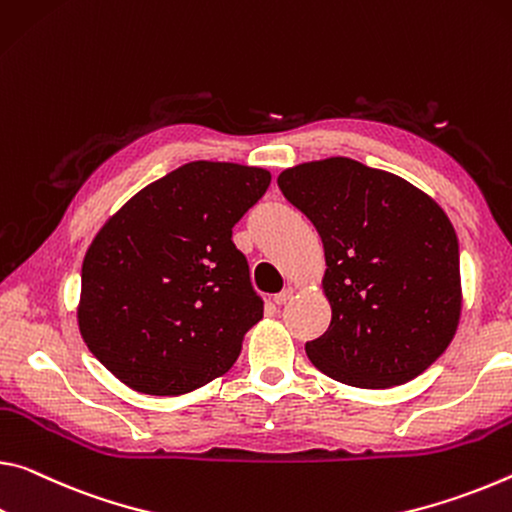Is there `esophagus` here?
Masks as SVG:
<instances>
[{
    "instance_id": "1",
    "label": "esophagus",
    "mask_w": 512,
    "mask_h": 512,
    "mask_svg": "<svg viewBox=\"0 0 512 512\" xmlns=\"http://www.w3.org/2000/svg\"><path fill=\"white\" fill-rule=\"evenodd\" d=\"M291 298H294V289H285V291H280V294H275L273 296V303L275 305H285L287 303V300H291Z\"/></svg>"
}]
</instances>
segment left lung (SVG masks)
<instances>
[{"instance_id": "obj_1", "label": "left lung", "mask_w": 512, "mask_h": 512, "mask_svg": "<svg viewBox=\"0 0 512 512\" xmlns=\"http://www.w3.org/2000/svg\"><path fill=\"white\" fill-rule=\"evenodd\" d=\"M278 186L319 232L332 319L307 358L344 385L417 378L456 335L462 307L456 230L442 207L387 170L348 157L282 170Z\"/></svg>"}]
</instances>
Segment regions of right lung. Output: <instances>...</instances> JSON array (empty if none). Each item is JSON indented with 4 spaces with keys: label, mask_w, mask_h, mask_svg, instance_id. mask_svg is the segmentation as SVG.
<instances>
[{
    "label": "right lung",
    "mask_w": 512,
    "mask_h": 512,
    "mask_svg": "<svg viewBox=\"0 0 512 512\" xmlns=\"http://www.w3.org/2000/svg\"><path fill=\"white\" fill-rule=\"evenodd\" d=\"M264 168L191 161L113 214L81 266L79 332L120 383L180 396L237 362L262 319L232 227L264 196Z\"/></svg>",
    "instance_id": "1"
}]
</instances>
